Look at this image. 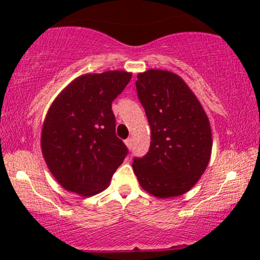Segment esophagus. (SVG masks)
I'll use <instances>...</instances> for the list:
<instances>
[{"instance_id": "1", "label": "esophagus", "mask_w": 260, "mask_h": 260, "mask_svg": "<svg viewBox=\"0 0 260 260\" xmlns=\"http://www.w3.org/2000/svg\"><path fill=\"white\" fill-rule=\"evenodd\" d=\"M126 145L128 147V149H132L133 148V139L132 138H128V139H126Z\"/></svg>"}]
</instances>
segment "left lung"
Returning a JSON list of instances; mask_svg holds the SVG:
<instances>
[{
	"label": "left lung",
	"mask_w": 260,
	"mask_h": 260,
	"mask_svg": "<svg viewBox=\"0 0 260 260\" xmlns=\"http://www.w3.org/2000/svg\"><path fill=\"white\" fill-rule=\"evenodd\" d=\"M137 95L150 126V148L134 157L133 171L143 189L157 198L189 190L207 169L211 129L207 113L186 83L169 71L138 74Z\"/></svg>",
	"instance_id": "1"
}]
</instances>
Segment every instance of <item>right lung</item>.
I'll return each instance as SVG.
<instances>
[{"instance_id": "add662e5", "label": "right lung", "mask_w": 260, "mask_h": 260, "mask_svg": "<svg viewBox=\"0 0 260 260\" xmlns=\"http://www.w3.org/2000/svg\"><path fill=\"white\" fill-rule=\"evenodd\" d=\"M132 74L109 71L73 80L53 101L41 132L47 168L62 187L80 196L105 189L128 149L116 136L112 101Z\"/></svg>"}]
</instances>
